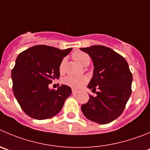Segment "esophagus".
Listing matches in <instances>:
<instances>
[{
	"mask_svg": "<svg viewBox=\"0 0 150 150\" xmlns=\"http://www.w3.org/2000/svg\"><path fill=\"white\" fill-rule=\"evenodd\" d=\"M79 93V91H76V90H74V89L72 90V93L73 94H78Z\"/></svg>",
	"mask_w": 150,
	"mask_h": 150,
	"instance_id": "1",
	"label": "esophagus"
}]
</instances>
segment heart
<instances>
[{
	"mask_svg": "<svg viewBox=\"0 0 150 150\" xmlns=\"http://www.w3.org/2000/svg\"><path fill=\"white\" fill-rule=\"evenodd\" d=\"M72 57L74 58L79 64L82 66H88L91 62V57L87 53L83 52L81 51H74L72 54ZM65 59H63L59 65V71L60 73L64 72V68H65ZM88 79L85 76H67L64 78L63 82L66 85L71 87L74 88H79L83 86L87 82Z\"/></svg>",
	"mask_w": 150,
	"mask_h": 150,
	"instance_id": "1",
	"label": "heart"
}]
</instances>
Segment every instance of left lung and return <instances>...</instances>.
<instances>
[{"label": "left lung", "instance_id": "8db88e82", "mask_svg": "<svg viewBox=\"0 0 150 150\" xmlns=\"http://www.w3.org/2000/svg\"><path fill=\"white\" fill-rule=\"evenodd\" d=\"M93 62V75L88 88L95 93L81 109L87 119L105 125L123 112L132 93V75L126 59L104 45L81 48Z\"/></svg>", "mask_w": 150, "mask_h": 150}]
</instances>
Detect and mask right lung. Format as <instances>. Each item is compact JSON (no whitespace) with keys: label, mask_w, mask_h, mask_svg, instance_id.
Instances as JSON below:
<instances>
[{"label":"right lung","mask_w":150,"mask_h":150,"mask_svg":"<svg viewBox=\"0 0 150 150\" xmlns=\"http://www.w3.org/2000/svg\"><path fill=\"white\" fill-rule=\"evenodd\" d=\"M71 50L38 45L17 57L12 71V90L21 108L31 118L42 120L54 116L71 94V88L65 85L57 90L48 88L59 78V65Z\"/></svg>","instance_id":"1"}]
</instances>
